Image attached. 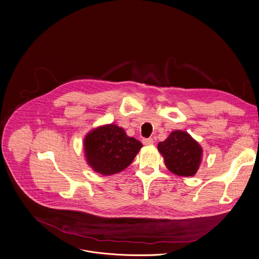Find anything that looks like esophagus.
Returning a JSON list of instances; mask_svg holds the SVG:
<instances>
[{
    "instance_id": "1",
    "label": "esophagus",
    "mask_w": 259,
    "mask_h": 259,
    "mask_svg": "<svg viewBox=\"0 0 259 259\" xmlns=\"http://www.w3.org/2000/svg\"><path fill=\"white\" fill-rule=\"evenodd\" d=\"M142 142H143L144 145H146V146H149V145H152V144L154 143V141H153L152 138H145V139L142 140Z\"/></svg>"
}]
</instances>
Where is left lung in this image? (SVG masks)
Wrapping results in <instances>:
<instances>
[{
	"mask_svg": "<svg viewBox=\"0 0 259 259\" xmlns=\"http://www.w3.org/2000/svg\"><path fill=\"white\" fill-rule=\"evenodd\" d=\"M166 167L175 175L194 176L199 170L202 156L200 144L185 131H172L169 137L158 144Z\"/></svg>",
	"mask_w": 259,
	"mask_h": 259,
	"instance_id": "8db88e82",
	"label": "left lung"
}]
</instances>
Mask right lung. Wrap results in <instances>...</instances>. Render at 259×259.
I'll return each instance as SVG.
<instances>
[{"mask_svg":"<svg viewBox=\"0 0 259 259\" xmlns=\"http://www.w3.org/2000/svg\"><path fill=\"white\" fill-rule=\"evenodd\" d=\"M142 147L140 141L127 136L124 129L115 124L97 127L84 138L87 164L103 176L126 169Z\"/></svg>","mask_w":259,"mask_h":259,"instance_id":"obj_1","label":"right lung"}]
</instances>
